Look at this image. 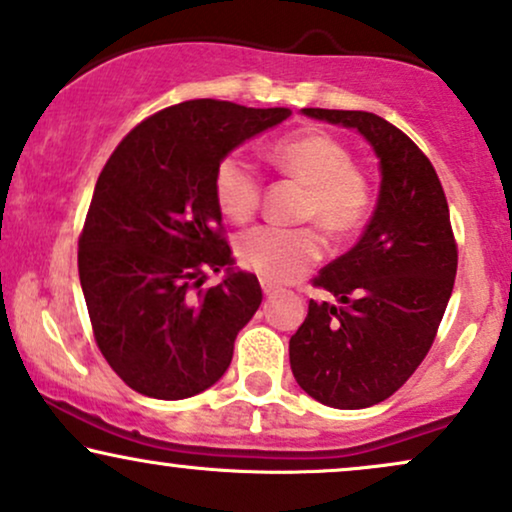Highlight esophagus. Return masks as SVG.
<instances>
[{
  "mask_svg": "<svg viewBox=\"0 0 512 512\" xmlns=\"http://www.w3.org/2000/svg\"><path fill=\"white\" fill-rule=\"evenodd\" d=\"M262 291H264V295H267V298H272V295L276 293V286H272L269 281H262Z\"/></svg>",
  "mask_w": 512,
  "mask_h": 512,
  "instance_id": "34e87169",
  "label": "esophagus"
}]
</instances>
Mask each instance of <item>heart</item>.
Instances as JSON below:
<instances>
[{
    "mask_svg": "<svg viewBox=\"0 0 512 512\" xmlns=\"http://www.w3.org/2000/svg\"><path fill=\"white\" fill-rule=\"evenodd\" d=\"M281 174L307 186L300 219L317 221L331 238H350L372 212V183L353 166L350 152L326 133L283 138L272 147ZM262 178L240 152H229L214 169V200L224 217L248 221L260 207ZM238 262L264 281L288 283L315 267L324 255V238L315 226L281 229L255 226L236 243Z\"/></svg>",
    "mask_w": 512,
    "mask_h": 512,
    "instance_id": "b5f03b06",
    "label": "heart"
}]
</instances>
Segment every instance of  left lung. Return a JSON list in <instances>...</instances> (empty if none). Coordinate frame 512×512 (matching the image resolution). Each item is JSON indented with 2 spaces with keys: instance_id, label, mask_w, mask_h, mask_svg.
Segmentation results:
<instances>
[{
  "instance_id": "left-lung-1",
  "label": "left lung",
  "mask_w": 512,
  "mask_h": 512,
  "mask_svg": "<svg viewBox=\"0 0 512 512\" xmlns=\"http://www.w3.org/2000/svg\"><path fill=\"white\" fill-rule=\"evenodd\" d=\"M303 114L360 131L381 164L365 233L312 281L338 305L310 300L288 343L293 377L307 396L360 410L393 396L427 357L453 293L458 245L439 176L400 128L369 112Z\"/></svg>"
}]
</instances>
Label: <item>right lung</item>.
<instances>
[{"label":"right lung","mask_w":512,"mask_h":512,"mask_svg":"<svg viewBox=\"0 0 512 512\" xmlns=\"http://www.w3.org/2000/svg\"><path fill=\"white\" fill-rule=\"evenodd\" d=\"M288 116L286 107L181 102L140 121L104 164L78 238V274L97 348L133 391L190 398L229 369L262 288L233 269L214 169ZM221 268L225 281L205 287Z\"/></svg>","instance_id":"right-lung-1"}]
</instances>
